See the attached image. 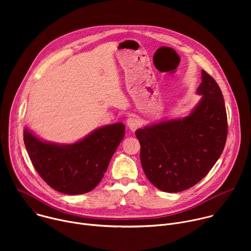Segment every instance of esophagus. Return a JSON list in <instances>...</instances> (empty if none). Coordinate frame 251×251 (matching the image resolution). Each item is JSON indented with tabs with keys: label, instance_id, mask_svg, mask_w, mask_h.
Masks as SVG:
<instances>
[{
	"label": "esophagus",
	"instance_id": "obj_1",
	"mask_svg": "<svg viewBox=\"0 0 251 251\" xmlns=\"http://www.w3.org/2000/svg\"><path fill=\"white\" fill-rule=\"evenodd\" d=\"M127 126H128V128H129L132 132H134V131H136V130L141 126V122H140V120H139L137 117L132 116V117H129V118H128V120H127Z\"/></svg>",
	"mask_w": 251,
	"mask_h": 251
}]
</instances>
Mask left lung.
Masks as SVG:
<instances>
[{
  "instance_id": "8db88e82",
  "label": "left lung",
  "mask_w": 251,
  "mask_h": 251,
  "mask_svg": "<svg viewBox=\"0 0 251 251\" xmlns=\"http://www.w3.org/2000/svg\"><path fill=\"white\" fill-rule=\"evenodd\" d=\"M201 95L190 114L138 129L141 165L159 190L177 193L204 177L221 157L227 136L222 90L204 70L197 89Z\"/></svg>"
}]
</instances>
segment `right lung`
<instances>
[{"label": "right lung", "instance_id": "1", "mask_svg": "<svg viewBox=\"0 0 251 251\" xmlns=\"http://www.w3.org/2000/svg\"><path fill=\"white\" fill-rule=\"evenodd\" d=\"M124 136L123 123L97 128L74 144L43 141L26 127L24 130L35 171L50 187L66 195L88 193L100 183Z\"/></svg>", "mask_w": 251, "mask_h": 251}]
</instances>
